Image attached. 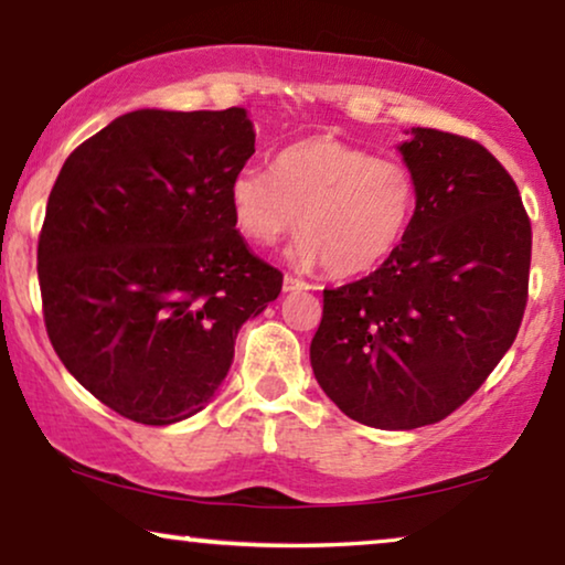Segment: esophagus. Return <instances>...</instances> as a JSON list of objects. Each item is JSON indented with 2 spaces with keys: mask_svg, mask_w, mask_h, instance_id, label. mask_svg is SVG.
Returning <instances> with one entry per match:
<instances>
[{
  "mask_svg": "<svg viewBox=\"0 0 565 565\" xmlns=\"http://www.w3.org/2000/svg\"><path fill=\"white\" fill-rule=\"evenodd\" d=\"M307 289H315V287L310 281H305V278L291 276V274L284 276V291H307Z\"/></svg>",
  "mask_w": 565,
  "mask_h": 565,
  "instance_id": "esophagus-1",
  "label": "esophagus"
}]
</instances>
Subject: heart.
I'll return each mask as SVG.
<instances>
[{"instance_id":"heart-1","label":"heart","mask_w":565,"mask_h":565,"mask_svg":"<svg viewBox=\"0 0 565 565\" xmlns=\"http://www.w3.org/2000/svg\"><path fill=\"white\" fill-rule=\"evenodd\" d=\"M230 204L250 243L274 245L297 224L299 263H326L330 274L356 276L401 245L418 206V180L401 160L312 137L281 149L270 175L239 170Z\"/></svg>"}]
</instances>
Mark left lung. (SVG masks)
<instances>
[{
  "label": "left lung",
  "instance_id": "obj_1",
  "mask_svg": "<svg viewBox=\"0 0 565 565\" xmlns=\"http://www.w3.org/2000/svg\"><path fill=\"white\" fill-rule=\"evenodd\" d=\"M418 206L370 276L322 291L315 380L374 428L447 418L511 349L527 307L532 227L519 188L483 145L413 129L401 145Z\"/></svg>",
  "mask_w": 565,
  "mask_h": 565
}]
</instances>
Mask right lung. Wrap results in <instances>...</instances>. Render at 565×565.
<instances>
[{"label":"right lung","instance_id":"right-lung-1","mask_svg":"<svg viewBox=\"0 0 565 565\" xmlns=\"http://www.w3.org/2000/svg\"><path fill=\"white\" fill-rule=\"evenodd\" d=\"M255 152L245 108L134 110L66 157L38 237L51 345L124 418L204 411L235 338L281 291L230 204Z\"/></svg>","mask_w":565,"mask_h":565}]
</instances>
